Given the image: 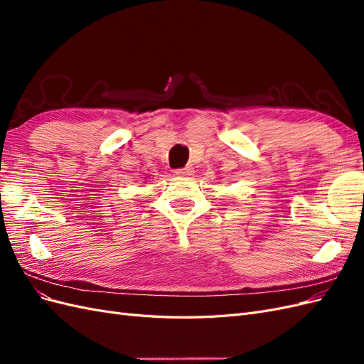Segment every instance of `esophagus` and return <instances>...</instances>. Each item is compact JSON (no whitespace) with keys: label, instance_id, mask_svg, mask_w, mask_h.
Returning a JSON list of instances; mask_svg holds the SVG:
<instances>
[{"label":"esophagus","instance_id":"esophagus-1","mask_svg":"<svg viewBox=\"0 0 364 364\" xmlns=\"http://www.w3.org/2000/svg\"><path fill=\"white\" fill-rule=\"evenodd\" d=\"M193 173H194V168L191 167V165H186V167H183V168L176 170V174H179V176H193Z\"/></svg>","mask_w":364,"mask_h":364}]
</instances>
